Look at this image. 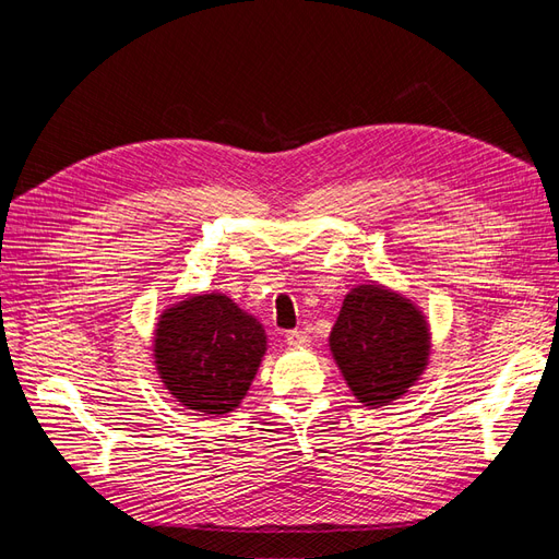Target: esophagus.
I'll list each match as a JSON object with an SVG mask.
<instances>
[{"label":"esophagus","mask_w":559,"mask_h":559,"mask_svg":"<svg viewBox=\"0 0 559 559\" xmlns=\"http://www.w3.org/2000/svg\"><path fill=\"white\" fill-rule=\"evenodd\" d=\"M286 345H289V347H308L310 335L306 331H289V333H286Z\"/></svg>","instance_id":"obj_1"}]
</instances>
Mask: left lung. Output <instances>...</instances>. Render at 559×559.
Here are the masks:
<instances>
[{
    "label": "left lung",
    "instance_id": "1",
    "mask_svg": "<svg viewBox=\"0 0 559 559\" xmlns=\"http://www.w3.org/2000/svg\"><path fill=\"white\" fill-rule=\"evenodd\" d=\"M329 347L352 394L382 408L408 394L425 373L431 333L411 298L382 284H361L345 296Z\"/></svg>",
    "mask_w": 559,
    "mask_h": 559
}]
</instances>
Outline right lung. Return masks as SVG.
<instances>
[{
	"label": "right lung",
	"instance_id": "right-lung-1",
	"mask_svg": "<svg viewBox=\"0 0 559 559\" xmlns=\"http://www.w3.org/2000/svg\"><path fill=\"white\" fill-rule=\"evenodd\" d=\"M257 317L226 294H200L175 302L154 331L158 376L181 405L226 415L247 396L267 349Z\"/></svg>",
	"mask_w": 559,
	"mask_h": 559
}]
</instances>
